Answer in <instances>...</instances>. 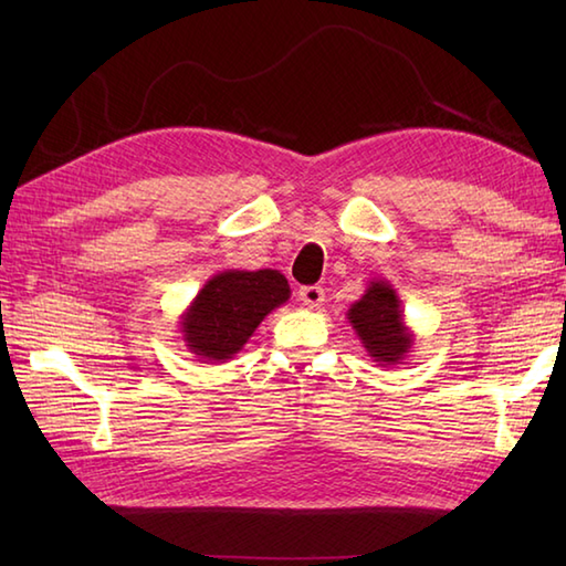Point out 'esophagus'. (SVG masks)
Masks as SVG:
<instances>
[{"label":"esophagus","mask_w":566,"mask_h":566,"mask_svg":"<svg viewBox=\"0 0 566 566\" xmlns=\"http://www.w3.org/2000/svg\"><path fill=\"white\" fill-rule=\"evenodd\" d=\"M298 302L308 308H321L323 302H326V292H323V286L318 284L302 286V290H298Z\"/></svg>","instance_id":"esophagus-1"}]
</instances>
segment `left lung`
Returning a JSON list of instances; mask_svg holds the SVG:
<instances>
[{
  "mask_svg": "<svg viewBox=\"0 0 566 566\" xmlns=\"http://www.w3.org/2000/svg\"><path fill=\"white\" fill-rule=\"evenodd\" d=\"M345 316L367 355L381 367L399 365L411 353L416 335L406 326L401 298L387 280H371Z\"/></svg>",
  "mask_w": 566,
  "mask_h": 566,
  "instance_id": "left-lung-1",
  "label": "left lung"
}]
</instances>
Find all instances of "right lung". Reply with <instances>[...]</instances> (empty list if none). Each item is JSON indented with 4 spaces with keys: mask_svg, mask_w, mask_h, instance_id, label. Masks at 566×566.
<instances>
[{
    "mask_svg": "<svg viewBox=\"0 0 566 566\" xmlns=\"http://www.w3.org/2000/svg\"><path fill=\"white\" fill-rule=\"evenodd\" d=\"M280 270H226L213 274L179 316L187 350L203 363H226L243 350L262 318L290 302Z\"/></svg>",
    "mask_w": 566,
    "mask_h": 566,
    "instance_id": "1",
    "label": "right lung"
}]
</instances>
